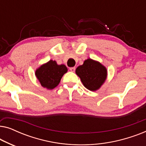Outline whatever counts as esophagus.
<instances>
[{"label": "esophagus", "mask_w": 146, "mask_h": 146, "mask_svg": "<svg viewBox=\"0 0 146 146\" xmlns=\"http://www.w3.org/2000/svg\"><path fill=\"white\" fill-rule=\"evenodd\" d=\"M75 67H72V68H70V70L71 72H74L75 71Z\"/></svg>", "instance_id": "1"}]
</instances>
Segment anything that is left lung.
<instances>
[{
	"instance_id": "1",
	"label": "left lung",
	"mask_w": 146,
	"mask_h": 146,
	"mask_svg": "<svg viewBox=\"0 0 146 146\" xmlns=\"http://www.w3.org/2000/svg\"><path fill=\"white\" fill-rule=\"evenodd\" d=\"M83 85L90 91L98 90L107 78V69L99 62L88 58L76 70Z\"/></svg>"
}]
</instances>
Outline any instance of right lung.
<instances>
[{
    "instance_id": "obj_1",
    "label": "right lung",
    "mask_w": 146,
    "mask_h": 146,
    "mask_svg": "<svg viewBox=\"0 0 146 146\" xmlns=\"http://www.w3.org/2000/svg\"><path fill=\"white\" fill-rule=\"evenodd\" d=\"M67 71L64 64L58 65L56 62L50 60L36 69L35 75L42 86L52 90L59 84L62 77Z\"/></svg>"
}]
</instances>
